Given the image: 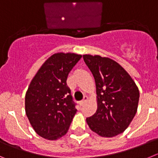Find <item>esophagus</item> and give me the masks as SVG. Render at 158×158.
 I'll use <instances>...</instances> for the list:
<instances>
[{
  "instance_id": "obj_1",
  "label": "esophagus",
  "mask_w": 158,
  "mask_h": 158,
  "mask_svg": "<svg viewBox=\"0 0 158 158\" xmlns=\"http://www.w3.org/2000/svg\"><path fill=\"white\" fill-rule=\"evenodd\" d=\"M87 100H88V97L87 96H84V97H83V99H82V100L80 102H79V105H80L81 106H82L85 103H86V102H87Z\"/></svg>"
}]
</instances>
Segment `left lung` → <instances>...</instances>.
<instances>
[{"label": "left lung", "mask_w": 158, "mask_h": 158, "mask_svg": "<svg viewBox=\"0 0 158 158\" xmlns=\"http://www.w3.org/2000/svg\"><path fill=\"white\" fill-rule=\"evenodd\" d=\"M96 84L98 109L86 118L89 128L102 137L124 131L137 112L139 91L129 74L113 60L83 55Z\"/></svg>", "instance_id": "8db88e82"}]
</instances>
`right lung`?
I'll use <instances>...</instances> for the list:
<instances>
[{
    "label": "right lung",
    "instance_id": "1",
    "mask_svg": "<svg viewBox=\"0 0 158 158\" xmlns=\"http://www.w3.org/2000/svg\"><path fill=\"white\" fill-rule=\"evenodd\" d=\"M82 57L58 52L45 61L31 80L25 96V111L38 135L56 140L66 134L76 113L67 78Z\"/></svg>",
    "mask_w": 158,
    "mask_h": 158
}]
</instances>
